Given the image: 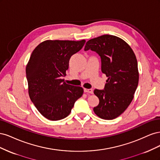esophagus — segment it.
Wrapping results in <instances>:
<instances>
[{"mask_svg":"<svg viewBox=\"0 0 160 160\" xmlns=\"http://www.w3.org/2000/svg\"><path fill=\"white\" fill-rule=\"evenodd\" d=\"M84 92H85V93H90V94L93 93V89H85V88H84Z\"/></svg>","mask_w":160,"mask_h":160,"instance_id":"1","label":"esophagus"}]
</instances>
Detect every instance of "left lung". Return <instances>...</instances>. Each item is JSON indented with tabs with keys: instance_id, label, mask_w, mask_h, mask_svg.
<instances>
[{
	"instance_id": "left-lung-1",
	"label": "left lung",
	"mask_w": 160,
	"mask_h": 160,
	"mask_svg": "<svg viewBox=\"0 0 160 160\" xmlns=\"http://www.w3.org/2000/svg\"><path fill=\"white\" fill-rule=\"evenodd\" d=\"M89 49L101 57V71L108 77L103 90H94L99 103L93 111L101 119H113L124 112L133 99L139 81L136 57L126 42L110 35L89 40L84 50Z\"/></svg>"
}]
</instances>
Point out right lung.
Segmentation results:
<instances>
[{"label":"right lung","instance_id":"obj_1","mask_svg":"<svg viewBox=\"0 0 160 160\" xmlns=\"http://www.w3.org/2000/svg\"><path fill=\"white\" fill-rule=\"evenodd\" d=\"M85 40H47L33 50L26 67L29 98L39 113L57 121L68 116L83 89L67 84L66 75L71 57L79 51Z\"/></svg>","mask_w":160,"mask_h":160}]
</instances>
